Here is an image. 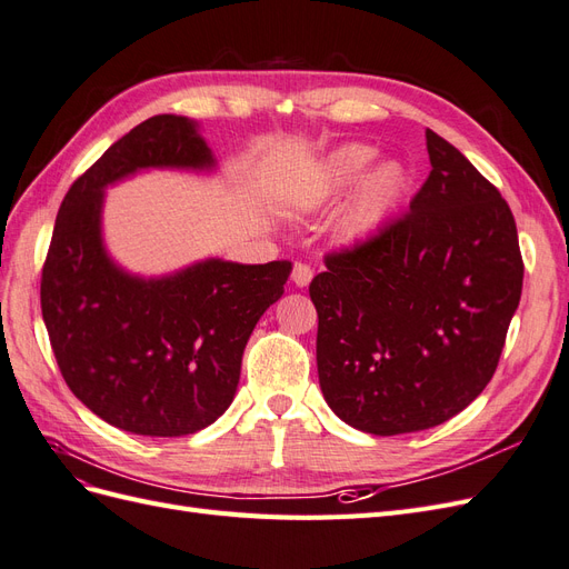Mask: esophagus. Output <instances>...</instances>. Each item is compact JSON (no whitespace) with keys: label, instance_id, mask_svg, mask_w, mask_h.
Returning a JSON list of instances; mask_svg holds the SVG:
<instances>
[{"label":"esophagus","instance_id":"esophagus-1","mask_svg":"<svg viewBox=\"0 0 569 569\" xmlns=\"http://www.w3.org/2000/svg\"><path fill=\"white\" fill-rule=\"evenodd\" d=\"M311 280H313V270L306 263H295V268H291V282H295L299 289H303L311 284Z\"/></svg>","mask_w":569,"mask_h":569}]
</instances>
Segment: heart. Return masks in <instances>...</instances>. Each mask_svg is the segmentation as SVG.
Returning a JSON list of instances; mask_svg holds the SVG:
<instances>
[{
	"instance_id": "1",
	"label": "heart",
	"mask_w": 569,
	"mask_h": 569,
	"mask_svg": "<svg viewBox=\"0 0 569 569\" xmlns=\"http://www.w3.org/2000/svg\"><path fill=\"white\" fill-rule=\"evenodd\" d=\"M377 157L380 149L375 144L349 142L327 153L318 168L313 194V203L318 206L337 201L357 184L337 220V234L349 247L366 244L380 234L410 192L408 168L396 159L373 167Z\"/></svg>"
}]
</instances>
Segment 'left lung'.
I'll use <instances>...</instances> for the list:
<instances>
[{
	"label": "left lung",
	"mask_w": 569,
	"mask_h": 569,
	"mask_svg": "<svg viewBox=\"0 0 569 569\" xmlns=\"http://www.w3.org/2000/svg\"><path fill=\"white\" fill-rule=\"evenodd\" d=\"M432 170L410 213L327 256L311 301L327 406L360 432L437 427L485 391L522 295L518 228L501 192L427 130Z\"/></svg>",
	"instance_id": "obj_1"
}]
</instances>
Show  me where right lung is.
<instances>
[{
  "label": "right lung",
  "mask_w": 569,
  "mask_h": 569,
  "mask_svg": "<svg viewBox=\"0 0 569 569\" xmlns=\"http://www.w3.org/2000/svg\"><path fill=\"white\" fill-rule=\"evenodd\" d=\"M197 120L151 116L80 176L42 268V318L66 385L94 416L142 437H184L234 399L256 322L284 295L289 261L203 258L137 274L104 242L107 187L144 170L216 173Z\"/></svg>",
  "instance_id": "right-lung-1"
}]
</instances>
